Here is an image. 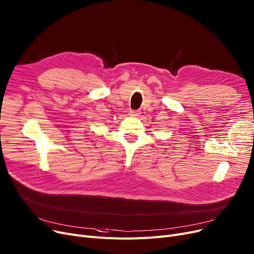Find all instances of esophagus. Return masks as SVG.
Here are the masks:
<instances>
[{
  "label": "esophagus",
  "mask_w": 254,
  "mask_h": 254,
  "mask_svg": "<svg viewBox=\"0 0 254 254\" xmlns=\"http://www.w3.org/2000/svg\"><path fill=\"white\" fill-rule=\"evenodd\" d=\"M130 117H137L139 116V113L137 111H134V110H131V111H129V114H128Z\"/></svg>",
  "instance_id": "1"
}]
</instances>
